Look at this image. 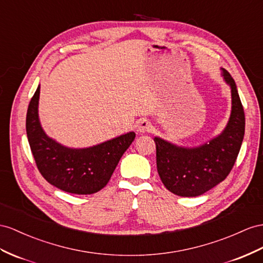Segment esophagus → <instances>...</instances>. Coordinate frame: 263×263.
Returning <instances> with one entry per match:
<instances>
[{
  "label": "esophagus",
  "instance_id": "34e87169",
  "mask_svg": "<svg viewBox=\"0 0 263 263\" xmlns=\"http://www.w3.org/2000/svg\"><path fill=\"white\" fill-rule=\"evenodd\" d=\"M151 130V123L147 120H140L138 123V131L139 132H147Z\"/></svg>",
  "mask_w": 263,
  "mask_h": 263
}]
</instances>
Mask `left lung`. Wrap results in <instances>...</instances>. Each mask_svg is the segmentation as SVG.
Masks as SVG:
<instances>
[{
  "label": "left lung",
  "mask_w": 263,
  "mask_h": 263,
  "mask_svg": "<svg viewBox=\"0 0 263 263\" xmlns=\"http://www.w3.org/2000/svg\"><path fill=\"white\" fill-rule=\"evenodd\" d=\"M223 77L231 86L232 111L219 137L192 149L154 138L160 179L177 196L198 197L212 189L229 176L238 158L245 136V111L234 80L226 70Z\"/></svg>",
  "instance_id": "obj_1"
}]
</instances>
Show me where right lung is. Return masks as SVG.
Masks as SVG:
<instances>
[{
    "instance_id": "right-lung-1",
    "label": "right lung",
    "mask_w": 263,
    "mask_h": 263,
    "mask_svg": "<svg viewBox=\"0 0 263 263\" xmlns=\"http://www.w3.org/2000/svg\"><path fill=\"white\" fill-rule=\"evenodd\" d=\"M40 86L26 113V134L40 173L58 189L74 194H92L109 182L121 157L136 133L129 132L86 149H70L50 139L39 121Z\"/></svg>"
}]
</instances>
